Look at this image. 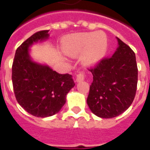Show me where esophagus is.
Listing matches in <instances>:
<instances>
[{"mask_svg":"<svg viewBox=\"0 0 150 150\" xmlns=\"http://www.w3.org/2000/svg\"><path fill=\"white\" fill-rule=\"evenodd\" d=\"M85 79V72L84 71H79L76 75V81L77 82H80L84 80Z\"/></svg>","mask_w":150,"mask_h":150,"instance_id":"1","label":"esophagus"}]
</instances>
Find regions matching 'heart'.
<instances>
[{"label":"heart","mask_w":150,"mask_h":150,"mask_svg":"<svg viewBox=\"0 0 150 150\" xmlns=\"http://www.w3.org/2000/svg\"><path fill=\"white\" fill-rule=\"evenodd\" d=\"M107 39L104 33H81L69 36L64 42V51L75 57L83 53L82 60L89 65L95 64L107 51Z\"/></svg>","instance_id":"obj_1"}]
</instances>
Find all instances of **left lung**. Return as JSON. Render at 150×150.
I'll return each instance as SVG.
<instances>
[{
	"mask_svg": "<svg viewBox=\"0 0 150 150\" xmlns=\"http://www.w3.org/2000/svg\"><path fill=\"white\" fill-rule=\"evenodd\" d=\"M119 47L113 56L103 57L88 70L93 76L87 104L96 116L112 118L125 111L136 93L138 68L135 54L117 38Z\"/></svg>",
	"mask_w": 150,
	"mask_h": 150,
	"instance_id": "1",
	"label": "left lung"
}]
</instances>
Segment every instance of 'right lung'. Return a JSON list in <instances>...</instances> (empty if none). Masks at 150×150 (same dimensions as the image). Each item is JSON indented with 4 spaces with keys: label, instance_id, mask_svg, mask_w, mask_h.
Instances as JSON below:
<instances>
[{
    "label": "right lung",
    "instance_id": "add662e5",
    "mask_svg": "<svg viewBox=\"0 0 150 150\" xmlns=\"http://www.w3.org/2000/svg\"><path fill=\"white\" fill-rule=\"evenodd\" d=\"M48 30L36 32L17 48L12 64V84L16 100L24 110L38 117L61 110L66 95L75 82L69 74H59L48 66L31 61L29 47L49 36Z\"/></svg>",
    "mask_w": 150,
    "mask_h": 150
}]
</instances>
